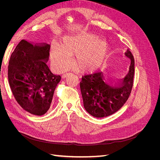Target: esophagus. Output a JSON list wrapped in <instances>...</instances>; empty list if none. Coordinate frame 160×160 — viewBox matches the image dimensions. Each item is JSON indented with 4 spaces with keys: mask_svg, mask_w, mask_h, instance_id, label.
<instances>
[{
    "mask_svg": "<svg viewBox=\"0 0 160 160\" xmlns=\"http://www.w3.org/2000/svg\"><path fill=\"white\" fill-rule=\"evenodd\" d=\"M71 74V72H68V73H65V74H64L63 75H62V78L63 79H65V78H66L67 77H68V75H69Z\"/></svg>",
    "mask_w": 160,
    "mask_h": 160,
    "instance_id": "obj_1",
    "label": "esophagus"
}]
</instances>
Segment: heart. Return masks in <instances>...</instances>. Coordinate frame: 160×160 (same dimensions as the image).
<instances>
[{
	"mask_svg": "<svg viewBox=\"0 0 160 160\" xmlns=\"http://www.w3.org/2000/svg\"><path fill=\"white\" fill-rule=\"evenodd\" d=\"M107 42L90 34L67 36L62 39L61 47L55 45L51 50L55 64L61 70L71 63V57L76 56L75 63L83 71H93L99 68L108 53Z\"/></svg>",
	"mask_w": 160,
	"mask_h": 160,
	"instance_id": "1",
	"label": "heart"
}]
</instances>
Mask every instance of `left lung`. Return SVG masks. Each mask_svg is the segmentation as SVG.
<instances>
[{
	"mask_svg": "<svg viewBox=\"0 0 160 160\" xmlns=\"http://www.w3.org/2000/svg\"><path fill=\"white\" fill-rule=\"evenodd\" d=\"M125 55L130 59V65L127 75L122 81L111 79L108 71L82 77L80 88L84 108L93 117L104 118L113 114L128 99L133 88L135 61L129 49Z\"/></svg>",
	"mask_w": 160,
	"mask_h": 160,
	"instance_id": "8db88e82",
	"label": "left lung"
}]
</instances>
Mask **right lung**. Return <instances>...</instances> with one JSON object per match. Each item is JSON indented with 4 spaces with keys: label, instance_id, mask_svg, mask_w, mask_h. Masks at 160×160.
<instances>
[{
    "label": "right lung",
    "instance_id": "right-lung-1",
    "mask_svg": "<svg viewBox=\"0 0 160 160\" xmlns=\"http://www.w3.org/2000/svg\"><path fill=\"white\" fill-rule=\"evenodd\" d=\"M50 49L47 43L34 45L23 39L9 60L8 78L14 98L23 109L32 115L47 112L61 79L47 65Z\"/></svg>",
    "mask_w": 160,
    "mask_h": 160
}]
</instances>
